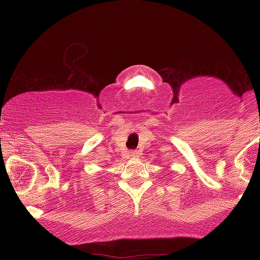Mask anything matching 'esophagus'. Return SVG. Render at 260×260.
<instances>
[{
	"label": "esophagus",
	"instance_id": "34e87169",
	"mask_svg": "<svg viewBox=\"0 0 260 260\" xmlns=\"http://www.w3.org/2000/svg\"><path fill=\"white\" fill-rule=\"evenodd\" d=\"M129 156H132V157L138 156V151H136V150H131V151H129Z\"/></svg>",
	"mask_w": 260,
	"mask_h": 260
}]
</instances>
